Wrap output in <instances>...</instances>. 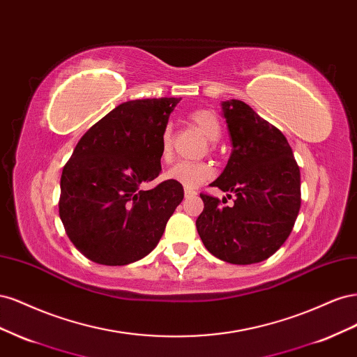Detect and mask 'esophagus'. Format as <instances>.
Wrapping results in <instances>:
<instances>
[{"label":"esophagus","mask_w":357,"mask_h":357,"mask_svg":"<svg viewBox=\"0 0 357 357\" xmlns=\"http://www.w3.org/2000/svg\"><path fill=\"white\" fill-rule=\"evenodd\" d=\"M197 192L193 189H189V188H185V197L186 198H190V197H195Z\"/></svg>","instance_id":"1"}]
</instances>
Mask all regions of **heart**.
<instances>
[{
  "mask_svg": "<svg viewBox=\"0 0 357 357\" xmlns=\"http://www.w3.org/2000/svg\"><path fill=\"white\" fill-rule=\"evenodd\" d=\"M189 121L195 125L204 137L210 142H218L220 137V122L218 116L211 110L198 109L189 113ZM160 153L162 159L169 160L172 156V131L171 128H165L160 135ZM213 167L207 162H178L174 167H171L165 177L171 181L180 183L185 188H198L204 181L213 177Z\"/></svg>",
  "mask_w": 357,
  "mask_h": 357,
  "instance_id": "obj_1",
  "label": "heart"
}]
</instances>
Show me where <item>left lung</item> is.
<instances>
[{
  "mask_svg": "<svg viewBox=\"0 0 357 357\" xmlns=\"http://www.w3.org/2000/svg\"><path fill=\"white\" fill-rule=\"evenodd\" d=\"M222 112L232 153L211 186L232 192L235 199L229 207L201 193L197 229L213 256L235 265L257 264L273 256L294 229L301 172L286 137L250 105L229 100L222 102Z\"/></svg>",
  "mask_w": 357,
  "mask_h": 357,
  "instance_id": "obj_1",
  "label": "left lung"
}]
</instances>
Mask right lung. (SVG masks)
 Masks as SVG:
<instances>
[{
  "mask_svg": "<svg viewBox=\"0 0 357 357\" xmlns=\"http://www.w3.org/2000/svg\"><path fill=\"white\" fill-rule=\"evenodd\" d=\"M180 98L117 105L80 138L62 169L59 218L71 243L92 262L132 264L158 245L183 201L180 183H143L160 172V135Z\"/></svg>",
  "mask_w": 357,
  "mask_h": 357,
  "instance_id": "1",
  "label": "right lung"
}]
</instances>
